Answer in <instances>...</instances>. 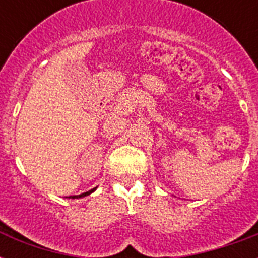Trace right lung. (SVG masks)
<instances>
[{
  "instance_id": "add662e5",
  "label": "right lung",
  "mask_w": 258,
  "mask_h": 258,
  "mask_svg": "<svg viewBox=\"0 0 258 258\" xmlns=\"http://www.w3.org/2000/svg\"><path fill=\"white\" fill-rule=\"evenodd\" d=\"M96 190V188H92V190H89V191H86V192H83V194H80V196H74V197H70V198H82V197H86V196H89L91 192H93Z\"/></svg>"
}]
</instances>
